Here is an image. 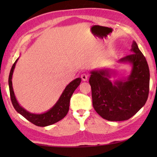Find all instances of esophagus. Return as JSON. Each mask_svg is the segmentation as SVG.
<instances>
[{
    "label": "esophagus",
    "instance_id": "34e87169",
    "mask_svg": "<svg viewBox=\"0 0 157 157\" xmlns=\"http://www.w3.org/2000/svg\"><path fill=\"white\" fill-rule=\"evenodd\" d=\"M81 78H82V79L83 81H87V79H88V75H86V74H82V75H81Z\"/></svg>",
    "mask_w": 157,
    "mask_h": 157
}]
</instances>
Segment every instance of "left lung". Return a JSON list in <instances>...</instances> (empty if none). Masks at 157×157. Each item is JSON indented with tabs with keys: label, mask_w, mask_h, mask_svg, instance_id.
Segmentation results:
<instances>
[{
	"label": "left lung",
	"mask_w": 157,
	"mask_h": 157,
	"mask_svg": "<svg viewBox=\"0 0 157 157\" xmlns=\"http://www.w3.org/2000/svg\"><path fill=\"white\" fill-rule=\"evenodd\" d=\"M132 54L118 60L121 64L131 66L127 78L111 81L110 68L92 70L89 78L93 106L106 120L122 121L134 116L147 100L150 70L145 57L136 41H133Z\"/></svg>",
	"instance_id": "obj_1"
}]
</instances>
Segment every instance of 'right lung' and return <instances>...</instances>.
Masks as SVG:
<instances>
[{
  "instance_id": "right-lung-1",
  "label": "right lung",
  "mask_w": 157,
  "mask_h": 157,
  "mask_svg": "<svg viewBox=\"0 0 157 157\" xmlns=\"http://www.w3.org/2000/svg\"><path fill=\"white\" fill-rule=\"evenodd\" d=\"M18 59L19 58H18L15 61L14 63L12 66L11 71H10L8 79L10 97H11L12 103L15 110L18 113H20L21 115H22L25 118L27 119L28 121L39 127L48 126L62 120L68 113L69 106H70L71 98L72 96L74 91H75V90L80 84L82 79L80 78H78L73 79L72 82H71L66 86V88L63 90V91L62 92V95H60L57 102L46 112L41 113L29 112L28 111L25 109L22 106L19 105L17 98H16L14 89H13L12 86V75L15 68L16 63L18 62Z\"/></svg>"
}]
</instances>
